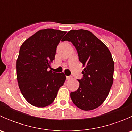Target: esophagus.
I'll return each instance as SVG.
<instances>
[{
  "label": "esophagus",
  "mask_w": 132,
  "mask_h": 132,
  "mask_svg": "<svg viewBox=\"0 0 132 132\" xmlns=\"http://www.w3.org/2000/svg\"><path fill=\"white\" fill-rule=\"evenodd\" d=\"M70 78H71V76H66V79H67V80H70Z\"/></svg>",
  "instance_id": "34e87169"
}]
</instances>
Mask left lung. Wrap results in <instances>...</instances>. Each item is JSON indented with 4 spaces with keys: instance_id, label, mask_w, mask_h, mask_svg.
<instances>
[{
    "instance_id": "8db88e82",
    "label": "left lung",
    "mask_w": 132,
    "mask_h": 132,
    "mask_svg": "<svg viewBox=\"0 0 132 132\" xmlns=\"http://www.w3.org/2000/svg\"><path fill=\"white\" fill-rule=\"evenodd\" d=\"M64 41L75 46L80 62L84 67L80 85L70 96L77 107L91 110L101 105L107 98L114 80V62L107 46L87 30H71Z\"/></svg>"
}]
</instances>
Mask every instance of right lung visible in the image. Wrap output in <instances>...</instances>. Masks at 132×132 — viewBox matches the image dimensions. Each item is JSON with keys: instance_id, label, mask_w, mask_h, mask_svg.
<instances>
[{"instance_id": "add662e5", "label": "right lung", "mask_w": 132, "mask_h": 132, "mask_svg": "<svg viewBox=\"0 0 132 132\" xmlns=\"http://www.w3.org/2000/svg\"><path fill=\"white\" fill-rule=\"evenodd\" d=\"M66 33L56 29H42L20 46L16 61L18 86L25 99L34 107L51 104L66 80L64 73L48 70L55 59L57 46Z\"/></svg>"}]
</instances>
